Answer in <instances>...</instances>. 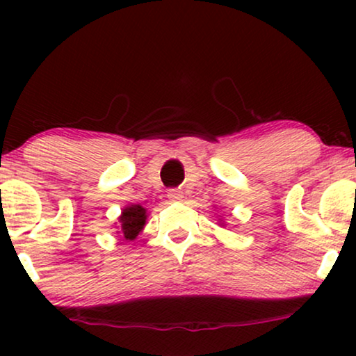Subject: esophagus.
<instances>
[{
  "label": "esophagus",
  "mask_w": 356,
  "mask_h": 356,
  "mask_svg": "<svg viewBox=\"0 0 356 356\" xmlns=\"http://www.w3.org/2000/svg\"><path fill=\"white\" fill-rule=\"evenodd\" d=\"M167 196L172 199V201H181L183 199V193L179 189H168Z\"/></svg>",
  "instance_id": "34e87169"
}]
</instances>
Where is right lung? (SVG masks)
Returning <instances> with one entry per match:
<instances>
[{"label":"right lung","instance_id":"add662e5","mask_svg":"<svg viewBox=\"0 0 356 356\" xmlns=\"http://www.w3.org/2000/svg\"><path fill=\"white\" fill-rule=\"evenodd\" d=\"M145 209L139 204L128 206L121 213V232H123L124 240H134L139 235V232L144 228L145 223Z\"/></svg>","mask_w":356,"mask_h":356}]
</instances>
